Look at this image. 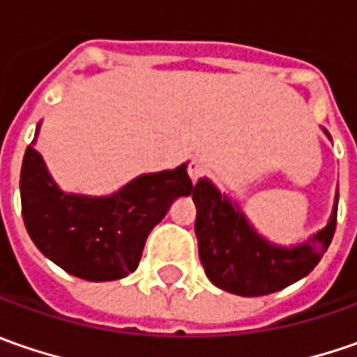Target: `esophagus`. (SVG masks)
<instances>
[{
  "instance_id": "34e87169",
  "label": "esophagus",
  "mask_w": 357,
  "mask_h": 357,
  "mask_svg": "<svg viewBox=\"0 0 357 357\" xmlns=\"http://www.w3.org/2000/svg\"><path fill=\"white\" fill-rule=\"evenodd\" d=\"M205 172H207V166L203 164L202 160H193L190 164V167H188V174H190L191 181H197Z\"/></svg>"
}]
</instances>
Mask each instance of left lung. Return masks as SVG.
I'll use <instances>...</instances> for the list:
<instances>
[{
  "label": "left lung",
  "instance_id": "left-lung-1",
  "mask_svg": "<svg viewBox=\"0 0 357 357\" xmlns=\"http://www.w3.org/2000/svg\"><path fill=\"white\" fill-rule=\"evenodd\" d=\"M191 197L197 207L195 235L205 275L215 287L239 296L271 294L306 277L336 231L338 193L328 225L296 247H278L261 237L239 205L207 178L193 185Z\"/></svg>",
  "mask_w": 357,
  "mask_h": 357
}]
</instances>
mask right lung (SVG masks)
I'll use <instances>...</instances> for the list:
<instances>
[{
	"instance_id": "1",
	"label": "right lung",
	"mask_w": 357,
	"mask_h": 357,
	"mask_svg": "<svg viewBox=\"0 0 357 357\" xmlns=\"http://www.w3.org/2000/svg\"><path fill=\"white\" fill-rule=\"evenodd\" d=\"M19 190L23 221L35 247L68 275L105 282L138 268L150 231L174 199L190 195L193 183L188 164H181L138 176L105 197L65 193L31 144L23 155Z\"/></svg>"
}]
</instances>
